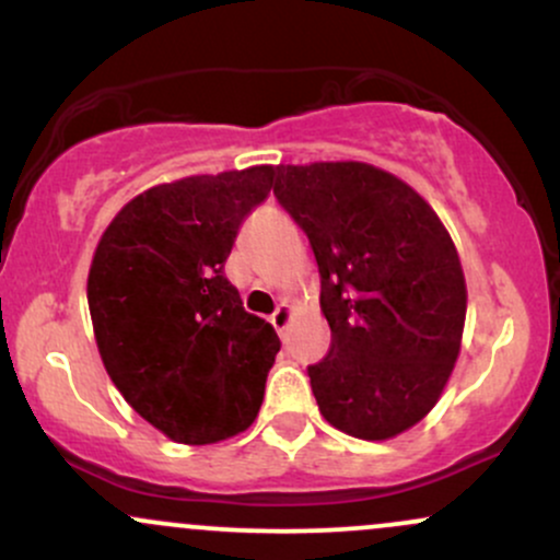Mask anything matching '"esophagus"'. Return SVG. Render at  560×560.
I'll return each instance as SVG.
<instances>
[{
    "instance_id": "34e87169",
    "label": "esophagus",
    "mask_w": 560,
    "mask_h": 560,
    "mask_svg": "<svg viewBox=\"0 0 560 560\" xmlns=\"http://www.w3.org/2000/svg\"><path fill=\"white\" fill-rule=\"evenodd\" d=\"M289 320H292V305H287V302H281V305L276 307V313L271 316L273 329L279 331V334H284V329L289 326Z\"/></svg>"
}]
</instances>
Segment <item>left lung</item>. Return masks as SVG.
<instances>
[{
	"label": "left lung",
	"mask_w": 560,
	"mask_h": 560,
	"mask_svg": "<svg viewBox=\"0 0 560 560\" xmlns=\"http://www.w3.org/2000/svg\"><path fill=\"white\" fill-rule=\"evenodd\" d=\"M273 195L305 231L331 347L307 365L326 421L389 440L440 400L458 361L466 279L419 191L369 163L279 165Z\"/></svg>",
	"instance_id": "left-lung-1"
}]
</instances>
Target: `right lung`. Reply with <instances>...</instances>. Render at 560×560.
<instances>
[{
  "label": "right lung",
  "mask_w": 560,
  "mask_h": 560,
  "mask_svg": "<svg viewBox=\"0 0 560 560\" xmlns=\"http://www.w3.org/2000/svg\"><path fill=\"white\" fill-rule=\"evenodd\" d=\"M273 176V165H255L152 186L96 244L86 298L102 363L173 442L229 440L260 410L281 342L244 311L223 262Z\"/></svg>",
  "instance_id": "add662e5"
}]
</instances>
